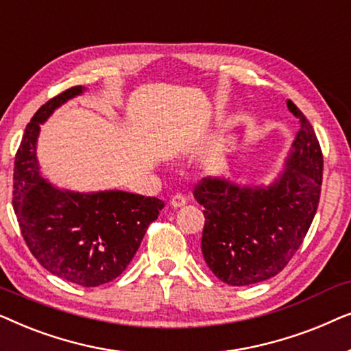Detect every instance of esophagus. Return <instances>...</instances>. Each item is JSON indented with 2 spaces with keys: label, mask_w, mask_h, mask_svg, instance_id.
Wrapping results in <instances>:
<instances>
[{
  "label": "esophagus",
  "mask_w": 351,
  "mask_h": 351,
  "mask_svg": "<svg viewBox=\"0 0 351 351\" xmlns=\"http://www.w3.org/2000/svg\"><path fill=\"white\" fill-rule=\"evenodd\" d=\"M186 204V198L184 195H180V193H177V195H174L171 198V206L172 208H182V206H185Z\"/></svg>",
  "instance_id": "obj_1"
}]
</instances>
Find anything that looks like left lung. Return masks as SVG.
Wrapping results in <instances>:
<instances>
[{"label":"left lung","instance_id":"obj_1","mask_svg":"<svg viewBox=\"0 0 351 351\" xmlns=\"http://www.w3.org/2000/svg\"><path fill=\"white\" fill-rule=\"evenodd\" d=\"M300 131L286 169L268 186H241L206 177L193 195L204 206L201 251L210 271L230 286L278 275L300 247L318 209L323 153L305 114L287 100Z\"/></svg>","mask_w":351,"mask_h":351}]
</instances>
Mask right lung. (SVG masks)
Wrapping results in <instances>:
<instances>
[{
    "instance_id": "add662e5",
    "label": "right lung",
    "mask_w": 351,
    "mask_h": 351,
    "mask_svg": "<svg viewBox=\"0 0 351 351\" xmlns=\"http://www.w3.org/2000/svg\"><path fill=\"white\" fill-rule=\"evenodd\" d=\"M83 90L75 86L47 100L27 124L14 162L12 206L28 249L47 271L95 287L126 270L165 203L119 190H59L43 179L36 160L40 124Z\"/></svg>"
}]
</instances>
